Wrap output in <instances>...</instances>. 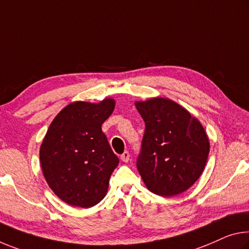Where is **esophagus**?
Masks as SVG:
<instances>
[{
    "label": "esophagus",
    "mask_w": 249,
    "mask_h": 249,
    "mask_svg": "<svg viewBox=\"0 0 249 249\" xmlns=\"http://www.w3.org/2000/svg\"><path fill=\"white\" fill-rule=\"evenodd\" d=\"M121 160L124 161V163H127L129 160V153L127 151H125L123 154L121 155Z\"/></svg>",
    "instance_id": "1"
}]
</instances>
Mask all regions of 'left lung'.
Returning <instances> with one entry per match:
<instances>
[{
	"instance_id": "left-lung-1",
	"label": "left lung",
	"mask_w": 249,
	"mask_h": 249,
	"mask_svg": "<svg viewBox=\"0 0 249 249\" xmlns=\"http://www.w3.org/2000/svg\"><path fill=\"white\" fill-rule=\"evenodd\" d=\"M145 133L136 166L154 194H180L199 178L210 153L203 125L188 110L168 98L136 102Z\"/></svg>"
}]
</instances>
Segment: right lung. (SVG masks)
I'll list each match as a JSON object with an SVG mask.
<instances>
[{"instance_id":"1","label":"right lung","mask_w":249,"mask_h":249,"mask_svg":"<svg viewBox=\"0 0 249 249\" xmlns=\"http://www.w3.org/2000/svg\"><path fill=\"white\" fill-rule=\"evenodd\" d=\"M115 107L113 98L100 103L74 102L57 114L39 148L45 179L55 195L71 206L92 207L107 193L118 165L102 124Z\"/></svg>"}]
</instances>
